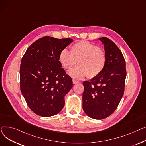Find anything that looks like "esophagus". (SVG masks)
<instances>
[{
	"label": "esophagus",
	"mask_w": 146,
	"mask_h": 146,
	"mask_svg": "<svg viewBox=\"0 0 146 146\" xmlns=\"http://www.w3.org/2000/svg\"><path fill=\"white\" fill-rule=\"evenodd\" d=\"M72 82H73V84H76L79 83V81L76 80H72Z\"/></svg>",
	"instance_id": "esophagus-1"
}]
</instances>
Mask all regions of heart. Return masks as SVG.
I'll list each match as a JSON object with an SVG mask.
<instances>
[{
    "mask_svg": "<svg viewBox=\"0 0 146 146\" xmlns=\"http://www.w3.org/2000/svg\"><path fill=\"white\" fill-rule=\"evenodd\" d=\"M59 61L65 70H70L78 62L79 66L69 72L74 78L90 79L98 76L103 71L106 64V55L103 50L90 42L85 40L76 42L71 46V51L62 49Z\"/></svg>",
    "mask_w": 146,
    "mask_h": 146,
    "instance_id": "b5f03b06",
    "label": "heart"
}]
</instances>
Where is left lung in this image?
I'll list each match as a JSON object with an SVG mask.
<instances>
[{
	"label": "left lung",
	"mask_w": 146,
	"mask_h": 146,
	"mask_svg": "<svg viewBox=\"0 0 146 146\" xmlns=\"http://www.w3.org/2000/svg\"><path fill=\"white\" fill-rule=\"evenodd\" d=\"M106 55L104 69L90 81L83 82L82 108L88 116L104 119L112 114L122 98L126 78L125 61L122 52L111 39L102 37Z\"/></svg>",
	"instance_id": "left-lung-1"
}]
</instances>
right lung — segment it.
I'll return each mask as SVG.
<instances>
[{
	"mask_svg": "<svg viewBox=\"0 0 146 146\" xmlns=\"http://www.w3.org/2000/svg\"><path fill=\"white\" fill-rule=\"evenodd\" d=\"M73 41L44 36L26 50L20 66V87L29 108L42 117L53 116L62 110L64 97L73 86L59 61V55Z\"/></svg>",
	"mask_w": 146,
	"mask_h": 146,
	"instance_id": "1",
	"label": "right lung"
}]
</instances>
